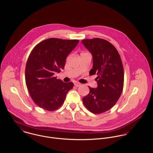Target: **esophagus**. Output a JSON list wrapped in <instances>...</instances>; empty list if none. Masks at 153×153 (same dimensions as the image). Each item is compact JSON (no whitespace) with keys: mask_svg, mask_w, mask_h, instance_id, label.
Instances as JSON below:
<instances>
[{"mask_svg":"<svg viewBox=\"0 0 153 153\" xmlns=\"http://www.w3.org/2000/svg\"><path fill=\"white\" fill-rule=\"evenodd\" d=\"M81 84L80 83H79V82H75L74 83V85L75 86V87H79V86H81Z\"/></svg>","mask_w":153,"mask_h":153,"instance_id":"1","label":"esophagus"}]
</instances>
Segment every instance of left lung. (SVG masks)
Returning <instances> with one entry per match:
<instances>
[{"instance_id": "left-lung-1", "label": "left lung", "mask_w": 153, "mask_h": 153, "mask_svg": "<svg viewBox=\"0 0 153 153\" xmlns=\"http://www.w3.org/2000/svg\"><path fill=\"white\" fill-rule=\"evenodd\" d=\"M82 44L92 53L93 66L89 75L96 74L98 87H89V93L82 99L90 112L99 114L112 108L120 98L124 87V68L115 46L101 38L86 39Z\"/></svg>"}]
</instances>
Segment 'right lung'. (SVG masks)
<instances>
[{"mask_svg":"<svg viewBox=\"0 0 153 153\" xmlns=\"http://www.w3.org/2000/svg\"><path fill=\"white\" fill-rule=\"evenodd\" d=\"M79 40L49 38L36 45L31 51L25 68V81L29 95L36 105L48 111L59 108L67 92L73 88L54 76L64 68L66 58Z\"/></svg>","mask_w":153,"mask_h":153,"instance_id":"right-lung-1","label":"right lung"}]
</instances>
